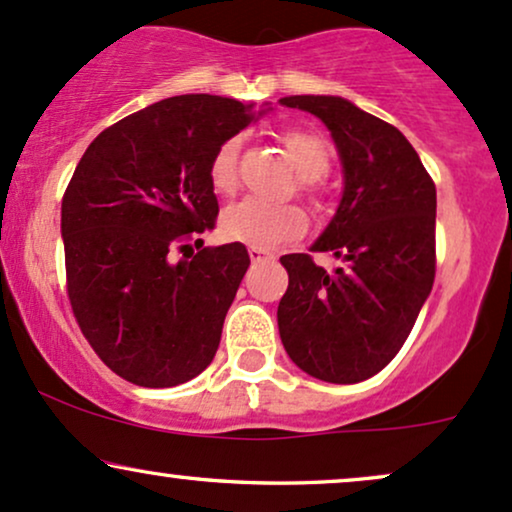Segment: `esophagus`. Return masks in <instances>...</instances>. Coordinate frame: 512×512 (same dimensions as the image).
Here are the masks:
<instances>
[{"label": "esophagus", "instance_id": "34e87169", "mask_svg": "<svg viewBox=\"0 0 512 512\" xmlns=\"http://www.w3.org/2000/svg\"><path fill=\"white\" fill-rule=\"evenodd\" d=\"M248 255H250V260L252 262H262V260H274V255L269 250H264V248H250L248 250Z\"/></svg>", "mask_w": 512, "mask_h": 512}]
</instances>
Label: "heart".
<instances>
[{
  "mask_svg": "<svg viewBox=\"0 0 512 512\" xmlns=\"http://www.w3.org/2000/svg\"><path fill=\"white\" fill-rule=\"evenodd\" d=\"M286 151L301 173V190L310 199H320L317 178L330 168V149L320 137L305 129H289L281 134ZM240 137H228L219 144L209 161V182L216 192L228 195L238 185V156ZM221 233L231 240L248 243L252 248H274L303 236L308 226V216L298 204H272L262 199L245 197L240 202L223 209Z\"/></svg>",
  "mask_w": 512,
  "mask_h": 512,
  "instance_id": "obj_1",
  "label": "heart"
}]
</instances>
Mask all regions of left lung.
I'll return each instance as SVG.
<instances>
[{"mask_svg": "<svg viewBox=\"0 0 512 512\" xmlns=\"http://www.w3.org/2000/svg\"><path fill=\"white\" fill-rule=\"evenodd\" d=\"M286 108L325 122L344 166L337 214L310 250L281 257L289 289L276 320L286 354L325 383L380 373L402 344L436 279V182L404 134L337 96H289Z\"/></svg>", "mask_w": 512, "mask_h": 512, "instance_id": "obj_1", "label": "left lung"}]
</instances>
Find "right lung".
Wrapping results in <instances>:
<instances>
[{
    "label": "right lung",
    "instance_id": "obj_1",
    "mask_svg": "<svg viewBox=\"0 0 512 512\" xmlns=\"http://www.w3.org/2000/svg\"><path fill=\"white\" fill-rule=\"evenodd\" d=\"M248 110L209 93L149 105L103 129L64 190L72 313L127 383L182 385L219 349L250 255L243 243L204 248L219 216L209 161Z\"/></svg>",
    "mask_w": 512,
    "mask_h": 512
}]
</instances>
